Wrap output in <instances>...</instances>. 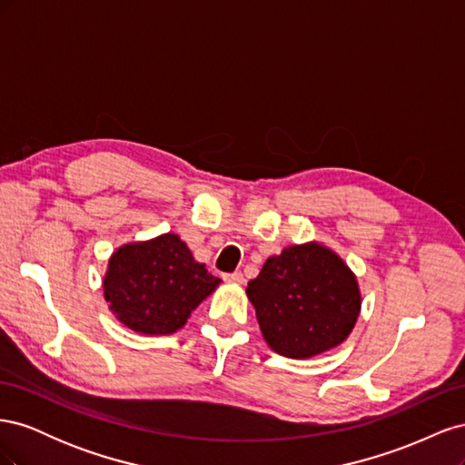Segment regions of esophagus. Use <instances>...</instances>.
Masks as SVG:
<instances>
[{
    "mask_svg": "<svg viewBox=\"0 0 465 465\" xmlns=\"http://www.w3.org/2000/svg\"><path fill=\"white\" fill-rule=\"evenodd\" d=\"M223 279L227 281V283H232V285H241L244 283V275L241 272H234V273H224Z\"/></svg>",
    "mask_w": 465,
    "mask_h": 465,
    "instance_id": "obj_1",
    "label": "esophagus"
}]
</instances>
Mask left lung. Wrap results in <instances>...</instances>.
I'll use <instances>...</instances> for the list:
<instances>
[{"mask_svg": "<svg viewBox=\"0 0 465 465\" xmlns=\"http://www.w3.org/2000/svg\"><path fill=\"white\" fill-rule=\"evenodd\" d=\"M246 292L267 345L291 359L340 345L361 311L355 275L320 244L289 246L267 258Z\"/></svg>", "mask_w": 465, "mask_h": 465, "instance_id": "1", "label": "left lung"}]
</instances>
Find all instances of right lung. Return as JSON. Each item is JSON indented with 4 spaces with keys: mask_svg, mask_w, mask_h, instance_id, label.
Returning <instances> with one entry per match:
<instances>
[{
    "mask_svg": "<svg viewBox=\"0 0 465 465\" xmlns=\"http://www.w3.org/2000/svg\"><path fill=\"white\" fill-rule=\"evenodd\" d=\"M221 283L173 232L122 246L104 277L110 311L134 331L166 335L184 326L192 311Z\"/></svg>",
    "mask_w": 465,
    "mask_h": 465,
    "instance_id": "obj_1",
    "label": "right lung"
}]
</instances>
